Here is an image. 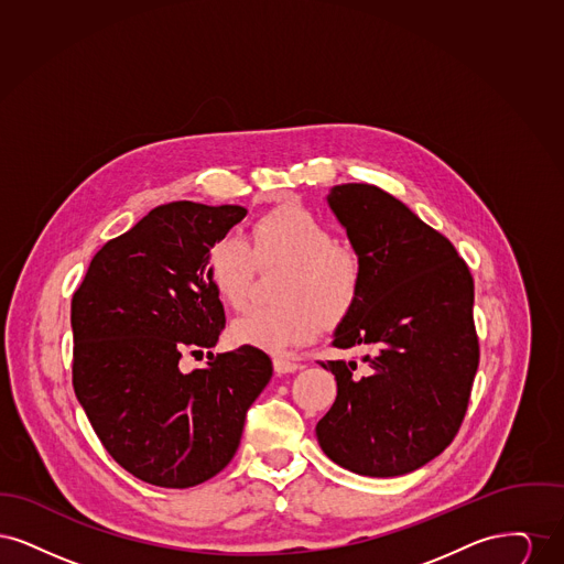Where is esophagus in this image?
Listing matches in <instances>:
<instances>
[{
	"label": "esophagus",
	"mask_w": 564,
	"mask_h": 564,
	"mask_svg": "<svg viewBox=\"0 0 564 564\" xmlns=\"http://www.w3.org/2000/svg\"><path fill=\"white\" fill-rule=\"evenodd\" d=\"M295 370H300V364H295L290 357H274V372L276 375H290Z\"/></svg>",
	"instance_id": "1"
}]
</instances>
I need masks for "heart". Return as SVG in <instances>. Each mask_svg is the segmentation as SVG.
<instances>
[{"mask_svg": "<svg viewBox=\"0 0 564 564\" xmlns=\"http://www.w3.org/2000/svg\"><path fill=\"white\" fill-rule=\"evenodd\" d=\"M260 264L281 262L272 306H253L230 325V340L241 347L281 352L308 343L323 322L345 319L357 304L364 283L361 258L338 245L332 228L300 205H285L258 217L251 242L228 232L207 253V279L217 297L239 311L247 304Z\"/></svg>", "mask_w": 564, "mask_h": 564, "instance_id": "obj_1", "label": "heart"}]
</instances>
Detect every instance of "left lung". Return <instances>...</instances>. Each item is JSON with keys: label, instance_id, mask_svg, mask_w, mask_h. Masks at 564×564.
<instances>
[{"label": "left lung", "instance_id": "left-lung-1", "mask_svg": "<svg viewBox=\"0 0 564 564\" xmlns=\"http://www.w3.org/2000/svg\"><path fill=\"white\" fill-rule=\"evenodd\" d=\"M327 203L361 258L357 304L334 332L357 361H319L338 395L317 423L323 453L359 476L410 474L444 453L465 419L480 364L474 276L455 245L372 184Z\"/></svg>", "mask_w": 564, "mask_h": 564}]
</instances>
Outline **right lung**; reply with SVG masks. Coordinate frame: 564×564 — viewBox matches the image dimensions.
Here are the masks:
<instances>
[{"instance_id": "1", "label": "right lung", "mask_w": 564, "mask_h": 564, "mask_svg": "<svg viewBox=\"0 0 564 564\" xmlns=\"http://www.w3.org/2000/svg\"><path fill=\"white\" fill-rule=\"evenodd\" d=\"M239 205H161L106 242L72 297L74 391L111 458L134 478L188 488L219 474L241 444L249 405L272 376L264 350L209 352L226 315L207 253Z\"/></svg>"}]
</instances>
